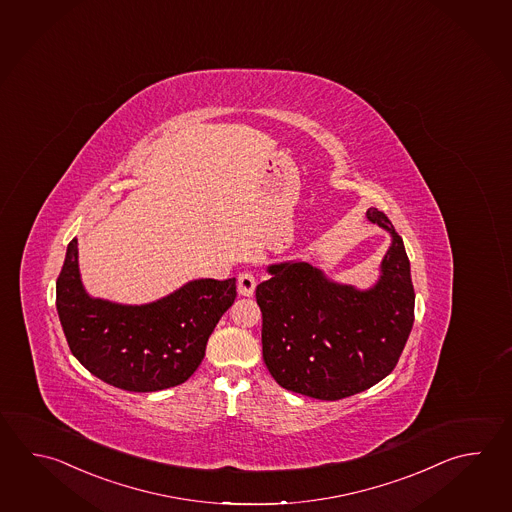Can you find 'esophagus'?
I'll use <instances>...</instances> for the list:
<instances>
[{
    "label": "esophagus",
    "mask_w": 512,
    "mask_h": 512,
    "mask_svg": "<svg viewBox=\"0 0 512 512\" xmlns=\"http://www.w3.org/2000/svg\"><path fill=\"white\" fill-rule=\"evenodd\" d=\"M255 286H257V281H255L253 273H239V279H237V290H239L240 295H244V297H251L253 292H255Z\"/></svg>",
    "instance_id": "obj_1"
}]
</instances>
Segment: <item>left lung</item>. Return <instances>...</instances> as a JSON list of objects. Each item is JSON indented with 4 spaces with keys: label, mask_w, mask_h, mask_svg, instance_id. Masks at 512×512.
Here are the masks:
<instances>
[{
    "label": "left lung",
    "mask_w": 512,
    "mask_h": 512,
    "mask_svg": "<svg viewBox=\"0 0 512 512\" xmlns=\"http://www.w3.org/2000/svg\"><path fill=\"white\" fill-rule=\"evenodd\" d=\"M366 220L390 235L376 282L368 288L330 279L304 261L270 264L257 286L262 359L295 394L335 401L385 379L414 324V286L403 239L383 211Z\"/></svg>",
    "instance_id": "left-lung-1"
}]
</instances>
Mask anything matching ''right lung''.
<instances>
[{"instance_id":"right-lung-1","label":"right lung","mask_w":512,"mask_h":512,"mask_svg":"<svg viewBox=\"0 0 512 512\" xmlns=\"http://www.w3.org/2000/svg\"><path fill=\"white\" fill-rule=\"evenodd\" d=\"M235 297V279H193L146 304L93 297L82 282L76 239L56 281V310L74 357L127 392H158L188 381Z\"/></svg>"}]
</instances>
